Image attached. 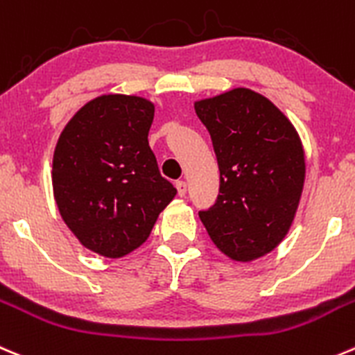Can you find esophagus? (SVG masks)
<instances>
[{"mask_svg":"<svg viewBox=\"0 0 355 355\" xmlns=\"http://www.w3.org/2000/svg\"><path fill=\"white\" fill-rule=\"evenodd\" d=\"M177 191H178V196H180V198H184V196L187 194V182L178 180L177 182Z\"/></svg>","mask_w":355,"mask_h":355,"instance_id":"34e87169","label":"esophagus"}]
</instances>
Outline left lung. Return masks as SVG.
<instances>
[{"label": "left lung", "instance_id": "left-lung-1", "mask_svg": "<svg viewBox=\"0 0 355 355\" xmlns=\"http://www.w3.org/2000/svg\"><path fill=\"white\" fill-rule=\"evenodd\" d=\"M209 132L220 170V194L202 225L222 253L251 261L286 237L305 182V153L290 119L248 88L194 102Z\"/></svg>", "mask_w": 355, "mask_h": 355}]
</instances>
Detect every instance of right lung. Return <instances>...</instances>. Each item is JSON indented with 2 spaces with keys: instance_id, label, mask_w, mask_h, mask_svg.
Segmentation results:
<instances>
[{
  "instance_id": "right-lung-1",
  "label": "right lung",
  "mask_w": 355,
  "mask_h": 355,
  "mask_svg": "<svg viewBox=\"0 0 355 355\" xmlns=\"http://www.w3.org/2000/svg\"><path fill=\"white\" fill-rule=\"evenodd\" d=\"M153 119L147 98L101 95L69 119L55 146L51 184L62 220L102 257L142 246L177 196L149 147Z\"/></svg>"
}]
</instances>
